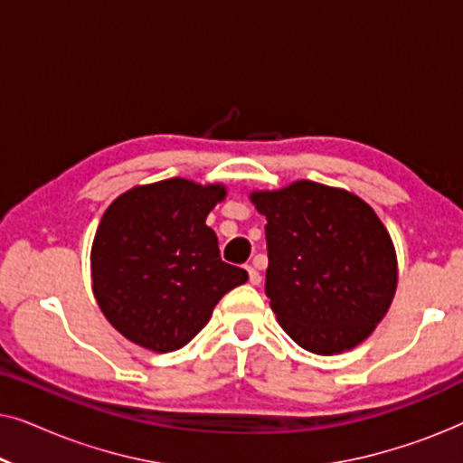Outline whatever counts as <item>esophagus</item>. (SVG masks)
I'll return each instance as SVG.
<instances>
[{
  "label": "esophagus",
  "mask_w": 463,
  "mask_h": 463,
  "mask_svg": "<svg viewBox=\"0 0 463 463\" xmlns=\"http://www.w3.org/2000/svg\"><path fill=\"white\" fill-rule=\"evenodd\" d=\"M246 271H249V280H250V284H257L261 282V274H259L257 271V268H252V265H249V268H246Z\"/></svg>",
  "instance_id": "esophagus-1"
}]
</instances>
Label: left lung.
<instances>
[{
	"mask_svg": "<svg viewBox=\"0 0 463 463\" xmlns=\"http://www.w3.org/2000/svg\"><path fill=\"white\" fill-rule=\"evenodd\" d=\"M268 219L265 293L278 322L303 350H352L388 314L396 250L375 211L345 189L295 181L252 192Z\"/></svg>",
	"mask_w": 463,
	"mask_h": 463,
	"instance_id": "left-lung-1",
	"label": "left lung"
}]
</instances>
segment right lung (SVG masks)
Masks as SVG:
<instances>
[{
  "instance_id": "obj_1",
  "label": "right lung",
  "mask_w": 463,
  "mask_h": 463,
  "mask_svg": "<svg viewBox=\"0 0 463 463\" xmlns=\"http://www.w3.org/2000/svg\"><path fill=\"white\" fill-rule=\"evenodd\" d=\"M225 187L166 179L119 195L100 219L90 269L97 303L111 326L151 352L189 344L221 297L249 280L221 261L208 213Z\"/></svg>"
}]
</instances>
